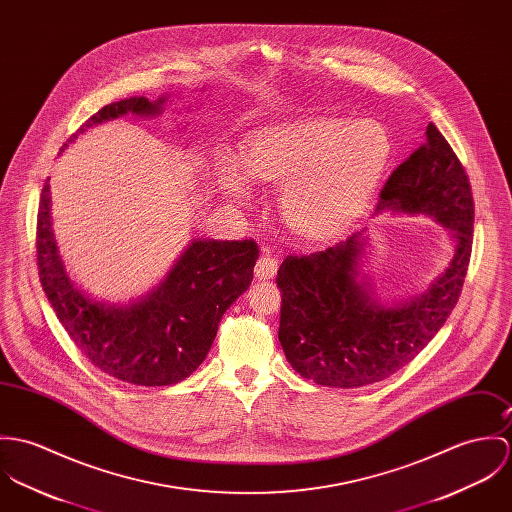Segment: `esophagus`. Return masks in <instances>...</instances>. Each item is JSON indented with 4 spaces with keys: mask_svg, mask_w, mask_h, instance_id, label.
I'll return each mask as SVG.
<instances>
[{
    "mask_svg": "<svg viewBox=\"0 0 512 512\" xmlns=\"http://www.w3.org/2000/svg\"><path fill=\"white\" fill-rule=\"evenodd\" d=\"M277 269H279L277 257L271 253V249H263V255L259 257V261L255 265V277L257 279H273L277 275Z\"/></svg>",
    "mask_w": 512,
    "mask_h": 512,
    "instance_id": "34e87169",
    "label": "esophagus"
}]
</instances>
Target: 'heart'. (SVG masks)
Masks as SVG:
<instances>
[{
    "label": "heart",
    "mask_w": 512,
    "mask_h": 512,
    "mask_svg": "<svg viewBox=\"0 0 512 512\" xmlns=\"http://www.w3.org/2000/svg\"><path fill=\"white\" fill-rule=\"evenodd\" d=\"M391 155V137L377 121L312 119L251 135L241 147V169L249 178L283 184L286 218L304 233L324 237L359 218ZM218 176L233 198L247 196L235 165L222 161Z\"/></svg>",
    "instance_id": "obj_1"
}]
</instances>
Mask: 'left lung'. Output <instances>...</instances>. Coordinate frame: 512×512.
<instances>
[{
	"label": "left lung",
	"mask_w": 512,
	"mask_h": 512,
	"mask_svg": "<svg viewBox=\"0 0 512 512\" xmlns=\"http://www.w3.org/2000/svg\"><path fill=\"white\" fill-rule=\"evenodd\" d=\"M389 208L452 229V265L422 296L391 308L357 281L361 231L326 251L288 255L277 273L279 341L292 369L316 385L353 389L391 377L438 334L459 300L475 210L465 169L434 123L385 182L377 212Z\"/></svg>",
	"instance_id": "obj_1"
}]
</instances>
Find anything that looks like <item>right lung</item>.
Listing matches in <instances>:
<instances>
[{"label":"right lung","instance_id":"1","mask_svg":"<svg viewBox=\"0 0 512 512\" xmlns=\"http://www.w3.org/2000/svg\"><path fill=\"white\" fill-rule=\"evenodd\" d=\"M163 102L165 98L114 102L82 123L76 133L129 112L157 114ZM257 257L253 239H200L147 298L131 306H106L90 300L68 279L51 229L49 178L41 192L37 267L43 290L76 347L94 367L123 383L167 387L192 375L208 355L229 304L253 281Z\"/></svg>","mask_w":512,"mask_h":512}]
</instances>
